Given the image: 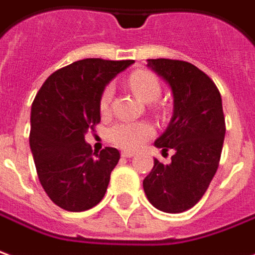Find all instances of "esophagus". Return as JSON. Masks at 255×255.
<instances>
[{
    "instance_id": "obj_1",
    "label": "esophagus",
    "mask_w": 255,
    "mask_h": 255,
    "mask_svg": "<svg viewBox=\"0 0 255 255\" xmlns=\"http://www.w3.org/2000/svg\"><path fill=\"white\" fill-rule=\"evenodd\" d=\"M133 154H135V153H132V152H123L122 153V156L123 157H132Z\"/></svg>"
}]
</instances>
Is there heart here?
Wrapping results in <instances>:
<instances>
[{
  "label": "heart",
  "instance_id": "obj_1",
  "mask_svg": "<svg viewBox=\"0 0 255 255\" xmlns=\"http://www.w3.org/2000/svg\"><path fill=\"white\" fill-rule=\"evenodd\" d=\"M128 85L142 102H153L161 94V85L158 83L157 77L153 73L146 72V70L133 72L128 78ZM113 95H115L113 85L105 87L99 98V110L102 115L109 113ZM153 132L154 129L149 123L120 122L116 123L115 126L109 128L108 135L112 143H115L116 146L126 150H133L139 147L145 140L149 139Z\"/></svg>",
  "mask_w": 255,
  "mask_h": 255
}]
</instances>
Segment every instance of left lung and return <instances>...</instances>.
I'll use <instances>...</instances> for the list:
<instances>
[{
    "label": "left lung",
    "instance_id": "1",
    "mask_svg": "<svg viewBox=\"0 0 255 255\" xmlns=\"http://www.w3.org/2000/svg\"><path fill=\"white\" fill-rule=\"evenodd\" d=\"M147 67L171 88L172 117L154 146L174 154L170 164L154 158L143 190L157 210L178 214L202 199L217 172L225 138L222 99L213 80L192 63L147 59Z\"/></svg>",
    "mask_w": 255,
    "mask_h": 255
}]
</instances>
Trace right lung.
<instances>
[{"mask_svg":"<svg viewBox=\"0 0 255 255\" xmlns=\"http://www.w3.org/2000/svg\"><path fill=\"white\" fill-rule=\"evenodd\" d=\"M132 63L77 60L52 73L35 95L30 149L45 193L66 211L90 210L106 193L120 152L116 147L92 152L85 133L101 122L105 87Z\"/></svg>","mask_w":255,"mask_h":255,"instance_id":"add662e5","label":"right lung"}]
</instances>
